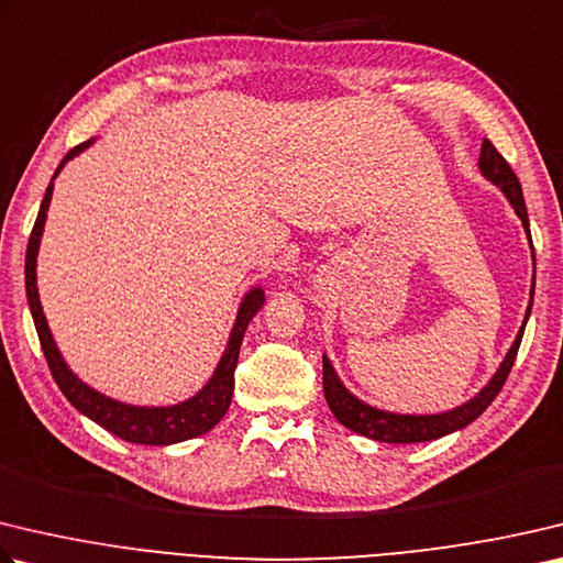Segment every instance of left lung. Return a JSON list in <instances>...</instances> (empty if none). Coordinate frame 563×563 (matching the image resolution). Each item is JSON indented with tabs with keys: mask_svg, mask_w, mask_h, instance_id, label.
Returning a JSON list of instances; mask_svg holds the SVG:
<instances>
[{
	"mask_svg": "<svg viewBox=\"0 0 563 563\" xmlns=\"http://www.w3.org/2000/svg\"><path fill=\"white\" fill-rule=\"evenodd\" d=\"M479 172H483V175L489 181L497 184V187L507 194L509 203H512L517 217L522 219L525 229L529 233V217H527V207H525V197H522V184H519L512 167L507 165V159L499 155L497 147L489 140L483 142V152H479ZM529 241H531V236H529ZM531 300H534V285H531ZM529 312H531V302L527 308V317H529ZM527 317H525V324H527ZM525 324L517 334L512 350L507 352L503 366H499L497 374L493 376V382H489L475 398H470L467 404L457 406L448 413L398 416V413H386V411H379V408L366 406L364 401H360V398H354L350 391H346L342 382L336 379V374H334L332 364H330V360H327V356H322L324 398H327V404H330L332 413L336 416V421H340L346 428H352L354 433L374 438V441H384V443L435 441V438L448 435V433L457 431V428H465L467 423H473L475 418L483 413L489 404L495 401L499 388L505 386L509 372H512V364L517 360L519 344H522Z\"/></svg>",
	"mask_w": 563,
	"mask_h": 563,
	"instance_id": "1",
	"label": "left lung"
}]
</instances>
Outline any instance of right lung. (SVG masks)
Masks as SVG:
<instances>
[{
  "instance_id": "obj_1",
  "label": "right lung",
  "mask_w": 563,
  "mask_h": 563,
  "mask_svg": "<svg viewBox=\"0 0 563 563\" xmlns=\"http://www.w3.org/2000/svg\"><path fill=\"white\" fill-rule=\"evenodd\" d=\"M88 145H90V140L80 142V145L70 150L64 157V162L58 165L56 175L68 159H74L78 152H84ZM51 191H54V181L48 184L44 201H41L36 223L32 229V236H29L24 278H26L29 308H32L41 350H44L46 364H48L51 374H54V382L58 384L60 391H64L68 401L74 404L80 413L88 416L90 421L103 426L106 431L115 433L118 438H122V441H128V443L172 445V443L189 441V438H197L201 433L211 431V428L221 421L223 413L229 411V404L233 396V372H236V364H239L241 342H243V334H246V330H249V322L253 320V314L263 308V302H265L263 290L253 288L246 298H243L227 352H223L217 372H213V376H211V382L203 386L197 396H191L189 401L177 404V406H167V408H142V406H128V404L112 401V398L93 391V388L86 386L80 379H76L74 372H70L66 362L60 360L54 336H51V332H48L44 310H41L38 290H36V253H38L41 231H44Z\"/></svg>"
}]
</instances>
